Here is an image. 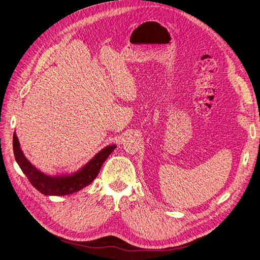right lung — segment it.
<instances>
[{"label":"right lung","instance_id":"1","mask_svg":"<svg viewBox=\"0 0 260 260\" xmlns=\"http://www.w3.org/2000/svg\"><path fill=\"white\" fill-rule=\"evenodd\" d=\"M14 154L23 174L27 177L32 186L45 196H67L84 188L97 177L105 160L112 153L116 145L105 147L94 155L88 163L73 174L49 176L36 168L24 155L16 132L14 133Z\"/></svg>","mask_w":260,"mask_h":260}]
</instances>
